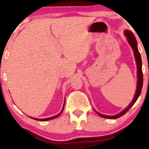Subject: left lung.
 Instances as JSON below:
<instances>
[{
  "instance_id": "obj_1",
  "label": "left lung",
  "mask_w": 149,
  "mask_h": 149,
  "mask_svg": "<svg viewBox=\"0 0 149 149\" xmlns=\"http://www.w3.org/2000/svg\"><path fill=\"white\" fill-rule=\"evenodd\" d=\"M125 36H127L128 42H129L130 45H131V47H132L133 49V51H134L135 59H136V65H137V77H138L137 87H136V93H135L134 97V99H133L132 102H131L130 104V105L128 106L125 109H124L123 111H121L120 113L118 114V115L106 116V115H103V114L99 113L98 112H97L96 111H95L99 114V116H100L101 117L105 118H108V119H116L119 117H121V116H123L124 114H125L126 113L130 110V109L134 105V104L136 102V101L137 100L138 97H139L140 94H141V89H142V86H143V72H142V69H141V64H142V62H141V54H140V53L137 48V42H136V38H135L132 32L130 31L126 30L125 31Z\"/></svg>"
}]
</instances>
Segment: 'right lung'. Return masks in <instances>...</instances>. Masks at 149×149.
<instances>
[{
  "instance_id": "1",
  "label": "right lung",
  "mask_w": 149,
  "mask_h": 149,
  "mask_svg": "<svg viewBox=\"0 0 149 149\" xmlns=\"http://www.w3.org/2000/svg\"><path fill=\"white\" fill-rule=\"evenodd\" d=\"M64 107H63V109H62V110H61V111L59 113V114H58V115H57V116H52V117H50V118H43V119H38V118H31V117H29L30 118H33V119H34V120H40V121H46V120H52V119H54V118H57L58 116H59V115H60L61 114V113L63 111V110H64Z\"/></svg>"
}]
</instances>
